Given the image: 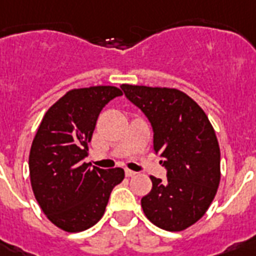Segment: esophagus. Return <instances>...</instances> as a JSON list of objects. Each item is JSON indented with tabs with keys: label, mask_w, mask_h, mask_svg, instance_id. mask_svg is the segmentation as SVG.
I'll use <instances>...</instances> for the list:
<instances>
[{
	"label": "esophagus",
	"mask_w": 256,
	"mask_h": 256,
	"mask_svg": "<svg viewBox=\"0 0 256 256\" xmlns=\"http://www.w3.org/2000/svg\"><path fill=\"white\" fill-rule=\"evenodd\" d=\"M126 175L128 176V178H132V176L136 175V172L130 171V170H126Z\"/></svg>",
	"instance_id": "esophagus-1"
}]
</instances>
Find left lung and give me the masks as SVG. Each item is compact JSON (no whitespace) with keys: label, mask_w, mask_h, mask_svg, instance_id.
I'll list each match as a JSON object with an SVG mask.
<instances>
[{"label":"left lung","mask_w":256,"mask_h":256,"mask_svg":"<svg viewBox=\"0 0 256 256\" xmlns=\"http://www.w3.org/2000/svg\"><path fill=\"white\" fill-rule=\"evenodd\" d=\"M154 128V150L164 158L167 180L155 176L142 199L150 223L183 231L207 212L220 182V148L212 124L199 104L176 88L122 84Z\"/></svg>","instance_id":"left-lung-1"}]
</instances>
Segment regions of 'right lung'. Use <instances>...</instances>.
Here are the masks:
<instances>
[{
  "label": "right lung",
  "mask_w": 256,
  "mask_h": 256,
  "mask_svg": "<svg viewBox=\"0 0 256 256\" xmlns=\"http://www.w3.org/2000/svg\"><path fill=\"white\" fill-rule=\"evenodd\" d=\"M122 94L110 85L72 89L40 122L29 154L32 190L42 212L62 231L80 232L96 224L124 179L122 168H90L82 162L101 110Z\"/></svg>",
  "instance_id": "add662e5"
}]
</instances>
